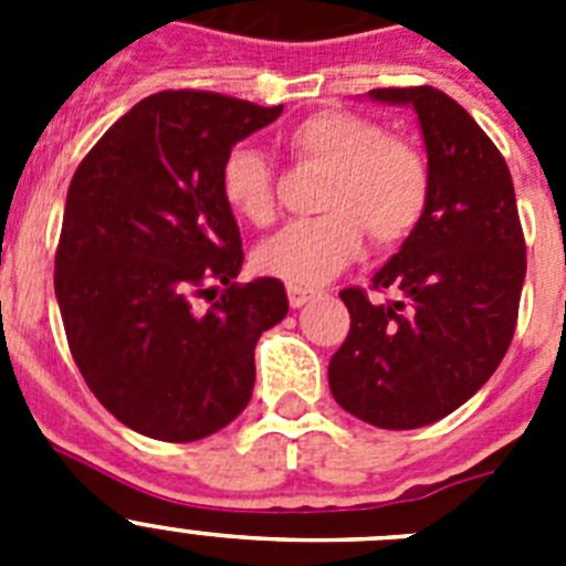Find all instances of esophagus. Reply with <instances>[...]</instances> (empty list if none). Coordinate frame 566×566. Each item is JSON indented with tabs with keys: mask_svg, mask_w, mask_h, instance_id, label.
Instances as JSON below:
<instances>
[{
	"mask_svg": "<svg viewBox=\"0 0 566 566\" xmlns=\"http://www.w3.org/2000/svg\"><path fill=\"white\" fill-rule=\"evenodd\" d=\"M314 297L312 289H303V286H289V303H292V308H300L306 306L308 300Z\"/></svg>",
	"mask_w": 566,
	"mask_h": 566,
	"instance_id": "1",
	"label": "esophagus"
}]
</instances>
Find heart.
<instances>
[{
	"label": "heart",
	"mask_w": 566,
	"mask_h": 566,
	"mask_svg": "<svg viewBox=\"0 0 566 566\" xmlns=\"http://www.w3.org/2000/svg\"><path fill=\"white\" fill-rule=\"evenodd\" d=\"M300 167L328 169L317 207L323 214L289 223L254 254L260 272L292 286H317L363 252L399 247L422 223L431 201V167L422 149L352 109H319L283 135ZM221 195L240 221L269 227L277 214V181L263 153L238 144L221 164Z\"/></svg>",
	"instance_id": "b5f03b06"
}]
</instances>
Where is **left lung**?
<instances>
[{
    "label": "left lung",
    "mask_w": 566,
    "mask_h": 566,
    "mask_svg": "<svg viewBox=\"0 0 566 566\" xmlns=\"http://www.w3.org/2000/svg\"><path fill=\"white\" fill-rule=\"evenodd\" d=\"M411 104L431 167L422 223L365 289H343L352 332L328 363L345 411L411 431L457 411L496 371L516 332L527 247L507 161L468 109L437 87H377Z\"/></svg>",
    "instance_id": "left-lung-1"
}]
</instances>
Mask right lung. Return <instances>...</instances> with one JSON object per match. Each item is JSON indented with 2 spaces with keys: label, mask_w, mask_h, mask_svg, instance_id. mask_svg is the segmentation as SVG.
Instances as JSON below:
<instances>
[{
  "label": "right lung",
  "mask_w": 566,
  "mask_h": 566,
  "mask_svg": "<svg viewBox=\"0 0 566 566\" xmlns=\"http://www.w3.org/2000/svg\"><path fill=\"white\" fill-rule=\"evenodd\" d=\"M280 113L164 90L122 115L70 181L53 274L70 354L98 402L144 437L195 442L252 399L254 345L289 300L274 277L234 283L243 247L221 164ZM218 285L207 313L193 306Z\"/></svg>",
  "instance_id": "1"
}]
</instances>
